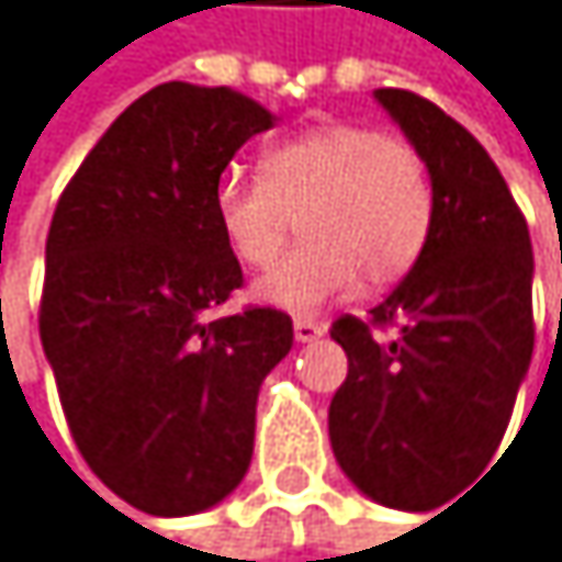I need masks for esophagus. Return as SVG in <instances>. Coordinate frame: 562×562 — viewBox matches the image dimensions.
Segmentation results:
<instances>
[{"instance_id":"esophagus-1","label":"esophagus","mask_w":562,"mask_h":562,"mask_svg":"<svg viewBox=\"0 0 562 562\" xmlns=\"http://www.w3.org/2000/svg\"><path fill=\"white\" fill-rule=\"evenodd\" d=\"M293 333H296V342H313V339H319L323 333H326V323H319V319H296L293 323Z\"/></svg>"}]
</instances>
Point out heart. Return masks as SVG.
<instances>
[{
  "instance_id": "obj_1",
  "label": "heart",
  "mask_w": 562,
  "mask_h": 562,
  "mask_svg": "<svg viewBox=\"0 0 562 562\" xmlns=\"http://www.w3.org/2000/svg\"><path fill=\"white\" fill-rule=\"evenodd\" d=\"M436 216L423 153L400 133L333 123L262 153L259 179L229 176L216 189V223L233 256L269 269L300 223L303 246L279 262L256 296L286 313H313L349 296L367 276L393 286L423 259Z\"/></svg>"
}]
</instances>
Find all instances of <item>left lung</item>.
Segmentation results:
<instances>
[{"label": "left lung", "instance_id": "8db88e82", "mask_svg": "<svg viewBox=\"0 0 562 562\" xmlns=\"http://www.w3.org/2000/svg\"><path fill=\"white\" fill-rule=\"evenodd\" d=\"M376 99L423 153L436 216L423 259L370 319L329 329L349 356L329 443L367 496L426 509L480 473L509 426L533 356V249L506 179L457 119L409 89Z\"/></svg>", "mask_w": 562, "mask_h": 562}]
</instances>
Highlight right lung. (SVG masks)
<instances>
[{
	"label": "right lung",
	"instance_id": "obj_1",
	"mask_svg": "<svg viewBox=\"0 0 562 562\" xmlns=\"http://www.w3.org/2000/svg\"><path fill=\"white\" fill-rule=\"evenodd\" d=\"M269 126L243 92L162 82L105 130L53 213L38 336L59 403L89 470L153 516L239 486L259 386L293 346L272 306L210 319L243 286L220 176Z\"/></svg>",
	"mask_w": 562,
	"mask_h": 562
}]
</instances>
